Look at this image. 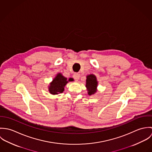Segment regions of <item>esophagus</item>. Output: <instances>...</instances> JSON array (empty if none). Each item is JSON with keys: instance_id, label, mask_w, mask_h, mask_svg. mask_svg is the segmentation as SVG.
<instances>
[{"instance_id": "esophagus-1", "label": "esophagus", "mask_w": 152, "mask_h": 152, "mask_svg": "<svg viewBox=\"0 0 152 152\" xmlns=\"http://www.w3.org/2000/svg\"><path fill=\"white\" fill-rule=\"evenodd\" d=\"M80 75L78 73H74L73 75V78L75 81H78L80 79Z\"/></svg>"}]
</instances>
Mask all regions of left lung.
Returning <instances> with one entry per match:
<instances>
[{
    "instance_id": "1",
    "label": "left lung",
    "mask_w": 152,
    "mask_h": 152,
    "mask_svg": "<svg viewBox=\"0 0 152 152\" xmlns=\"http://www.w3.org/2000/svg\"><path fill=\"white\" fill-rule=\"evenodd\" d=\"M86 86L87 87L88 94L89 95H94L96 92L98 81L95 75L89 74L87 75Z\"/></svg>"
}]
</instances>
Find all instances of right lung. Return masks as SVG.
Returning <instances> with one entry per match:
<instances>
[{
	"label": "right lung",
	"mask_w": 152,
	"mask_h": 152,
	"mask_svg": "<svg viewBox=\"0 0 152 152\" xmlns=\"http://www.w3.org/2000/svg\"><path fill=\"white\" fill-rule=\"evenodd\" d=\"M74 79L69 78L67 80L62 74L58 73L53 80L48 86V91L51 94L57 95L62 93L64 91V87L69 81H73Z\"/></svg>",
	"instance_id": "1"
}]
</instances>
